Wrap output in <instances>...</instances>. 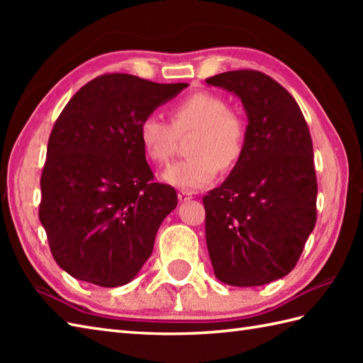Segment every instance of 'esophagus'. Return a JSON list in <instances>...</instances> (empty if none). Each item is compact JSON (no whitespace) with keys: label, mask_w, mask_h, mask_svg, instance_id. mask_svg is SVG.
Segmentation results:
<instances>
[{"label":"esophagus","mask_w":363,"mask_h":363,"mask_svg":"<svg viewBox=\"0 0 363 363\" xmlns=\"http://www.w3.org/2000/svg\"><path fill=\"white\" fill-rule=\"evenodd\" d=\"M177 199H179L181 203H186V201H189V199H191V194L190 191H179V194H177Z\"/></svg>","instance_id":"34e87169"}]
</instances>
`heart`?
<instances>
[{
    "label": "heart",
    "instance_id": "b5f03b06",
    "mask_svg": "<svg viewBox=\"0 0 363 363\" xmlns=\"http://www.w3.org/2000/svg\"><path fill=\"white\" fill-rule=\"evenodd\" d=\"M172 125L157 115L145 117L138 128L142 148L156 164L173 157L177 134L195 130L189 145L191 157L176 162L162 173V181L182 190H199L217 177L220 167L233 168L242 157L246 125L228 103L212 91H196L173 106Z\"/></svg>",
    "mask_w": 363,
    "mask_h": 363
}]
</instances>
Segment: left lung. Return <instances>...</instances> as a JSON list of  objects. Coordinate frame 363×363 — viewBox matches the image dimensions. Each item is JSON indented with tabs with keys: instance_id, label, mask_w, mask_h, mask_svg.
Listing matches in <instances>:
<instances>
[{
	"instance_id": "1",
	"label": "left lung",
	"mask_w": 363,
	"mask_h": 363,
	"mask_svg": "<svg viewBox=\"0 0 363 363\" xmlns=\"http://www.w3.org/2000/svg\"><path fill=\"white\" fill-rule=\"evenodd\" d=\"M240 98L246 140L228 179L203 198L206 242L217 279L257 287L287 276L317 221L309 128L279 82L254 70L206 79Z\"/></svg>"
}]
</instances>
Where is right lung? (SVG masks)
<instances>
[{"label":"right lung","instance_id":"obj_1","mask_svg":"<svg viewBox=\"0 0 363 363\" xmlns=\"http://www.w3.org/2000/svg\"><path fill=\"white\" fill-rule=\"evenodd\" d=\"M187 86L103 74L59 115L46 150L38 218L54 260L74 279L118 287L150 259L177 195L151 181L138 128Z\"/></svg>","mask_w":363,"mask_h":363}]
</instances>
